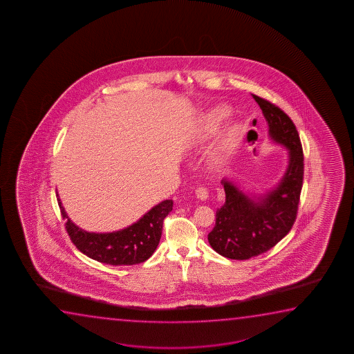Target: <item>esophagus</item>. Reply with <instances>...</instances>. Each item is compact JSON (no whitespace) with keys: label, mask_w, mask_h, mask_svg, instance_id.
<instances>
[{"label":"esophagus","mask_w":354,"mask_h":354,"mask_svg":"<svg viewBox=\"0 0 354 354\" xmlns=\"http://www.w3.org/2000/svg\"><path fill=\"white\" fill-rule=\"evenodd\" d=\"M196 197L199 201H207L209 197L208 189H205V187H198V189H196Z\"/></svg>","instance_id":"obj_1"}]
</instances>
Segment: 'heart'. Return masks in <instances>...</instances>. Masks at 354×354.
<instances>
[{"label": "heart", "instance_id": "1", "mask_svg": "<svg viewBox=\"0 0 354 354\" xmlns=\"http://www.w3.org/2000/svg\"><path fill=\"white\" fill-rule=\"evenodd\" d=\"M230 115V109L225 105H218L209 111L204 121V136H210L216 133L221 122ZM241 131L237 124L228 127L223 131L218 141L216 151H215V160L218 163H223L232 156L234 150L237 149L239 140H241Z\"/></svg>", "mask_w": 354, "mask_h": 354}]
</instances>
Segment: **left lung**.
Instances as JSON below:
<instances>
[{"instance_id": "8db88e82", "label": "left lung", "mask_w": 354, "mask_h": 354, "mask_svg": "<svg viewBox=\"0 0 354 354\" xmlns=\"http://www.w3.org/2000/svg\"><path fill=\"white\" fill-rule=\"evenodd\" d=\"M252 97L266 118L270 139L289 151V160L276 187L260 196H249L231 181H221L226 199L216 212L208 241L215 252L233 260L257 257L286 237L295 223L304 181V153L295 124L272 102Z\"/></svg>"}]
</instances>
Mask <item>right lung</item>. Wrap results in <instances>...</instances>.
<instances>
[{"label":"right lung","mask_w":354,"mask_h":354,"mask_svg":"<svg viewBox=\"0 0 354 354\" xmlns=\"http://www.w3.org/2000/svg\"><path fill=\"white\" fill-rule=\"evenodd\" d=\"M58 204L70 239L80 252L95 261L112 266L136 265L149 259L160 243L163 220L173 210V201L165 199L155 205L131 226L115 232H87L70 220L62 201Z\"/></svg>","instance_id":"1"}]
</instances>
